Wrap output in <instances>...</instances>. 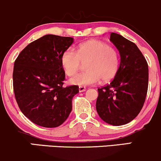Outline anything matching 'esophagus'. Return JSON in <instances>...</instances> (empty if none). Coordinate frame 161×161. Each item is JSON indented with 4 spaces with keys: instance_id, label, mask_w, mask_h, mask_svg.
I'll list each match as a JSON object with an SVG mask.
<instances>
[{
    "instance_id": "34e87169",
    "label": "esophagus",
    "mask_w": 161,
    "mask_h": 161,
    "mask_svg": "<svg viewBox=\"0 0 161 161\" xmlns=\"http://www.w3.org/2000/svg\"><path fill=\"white\" fill-rule=\"evenodd\" d=\"M86 90V87L83 86H79V92H84Z\"/></svg>"
}]
</instances>
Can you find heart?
I'll use <instances>...</instances> for the list:
<instances>
[{
  "instance_id": "obj_1",
  "label": "heart",
  "mask_w": 161,
  "mask_h": 161,
  "mask_svg": "<svg viewBox=\"0 0 161 161\" xmlns=\"http://www.w3.org/2000/svg\"><path fill=\"white\" fill-rule=\"evenodd\" d=\"M65 74L74 76L86 63L84 72L70 80L79 86L94 84L103 80L108 81L115 76L119 67V54L113 47L100 41H90L79 46L77 51L72 47L64 51L61 57Z\"/></svg>"
}]
</instances>
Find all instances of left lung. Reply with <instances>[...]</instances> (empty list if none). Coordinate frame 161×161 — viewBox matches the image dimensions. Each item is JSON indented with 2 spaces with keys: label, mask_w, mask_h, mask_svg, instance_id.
Here are the masks:
<instances>
[{
  "label": "left lung",
  "mask_w": 161,
  "mask_h": 161,
  "mask_svg": "<svg viewBox=\"0 0 161 161\" xmlns=\"http://www.w3.org/2000/svg\"><path fill=\"white\" fill-rule=\"evenodd\" d=\"M110 41L119 51L120 63L114 78L98 89L96 111L100 118L113 126L132 121L144 105L148 85V66L135 43L116 33Z\"/></svg>",
  "instance_id": "1"
}]
</instances>
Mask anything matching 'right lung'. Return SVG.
Returning <instances> with one entry per match:
<instances>
[{"mask_svg": "<svg viewBox=\"0 0 161 161\" xmlns=\"http://www.w3.org/2000/svg\"><path fill=\"white\" fill-rule=\"evenodd\" d=\"M74 38L47 35L30 43L14 62L13 90L21 111L43 127H57L69 118L76 85L63 86L61 57Z\"/></svg>", "mask_w": 161, "mask_h": 161, "instance_id": "right-lung-1", "label": "right lung"}]
</instances>
